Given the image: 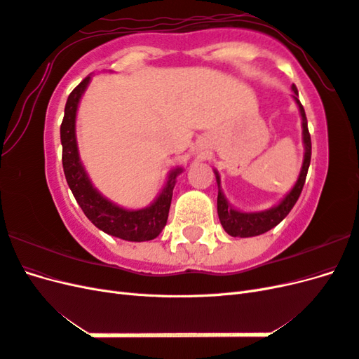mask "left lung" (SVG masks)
<instances>
[{"mask_svg": "<svg viewBox=\"0 0 359 359\" xmlns=\"http://www.w3.org/2000/svg\"><path fill=\"white\" fill-rule=\"evenodd\" d=\"M292 90H293V93H295L293 99L297 100L301 116H302V139H304V148H306V154H304V163H302L299 178L295 184V187L290 190L287 196L281 201L280 205H277L276 208L264 211V212H241V211L233 210L232 206L227 203L224 194L220 190V177H219V173L215 172L217 184H219L217 212H219V219H220L223 229L232 236H241V238L256 236V235L268 232L269 229H273L274 226H277L290 212V210L293 208V205L297 203L299 194L302 191L304 182H306V177L309 172V166H310V160H311V139H310V132H309V126H307L306 111H304V107L297 97L298 95L297 86L293 85Z\"/></svg>", "mask_w": 359, "mask_h": 359, "instance_id": "1", "label": "left lung"}]
</instances>
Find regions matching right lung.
<instances>
[{
    "label": "right lung",
    "mask_w": 359,
    "mask_h": 359,
    "mask_svg": "<svg viewBox=\"0 0 359 359\" xmlns=\"http://www.w3.org/2000/svg\"><path fill=\"white\" fill-rule=\"evenodd\" d=\"M90 82V76L76 86L70 93L66 109H64V118L61 123V144H62V168L66 175L69 187L73 193L76 202L79 203L83 214L88 220L99 227L100 231L109 233L112 236L121 238L126 241H149L166 226L169 208L172 202V191L175 187V178L181 169H175L168 180L166 187L163 189L157 201L145 210L128 211L119 208L118 205L112 203L103 198L97 191L81 165L78 145H76L74 135V121L76 109L81 95L83 94L86 85Z\"/></svg>",
    "instance_id": "1"
}]
</instances>
